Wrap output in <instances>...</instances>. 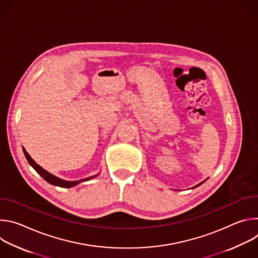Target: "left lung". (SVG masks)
<instances>
[{"label":"left lung","mask_w":258,"mask_h":258,"mask_svg":"<svg viewBox=\"0 0 258 258\" xmlns=\"http://www.w3.org/2000/svg\"><path fill=\"white\" fill-rule=\"evenodd\" d=\"M206 179H207V178H206ZM206 179H205V180H203V181H201V182H199V183H198V185H196V186H194V187H193V188H192V189H194V188H197V187H199V186H200V185H202V183H203V182H204V181H206Z\"/></svg>","instance_id":"8db88e82"}]
</instances>
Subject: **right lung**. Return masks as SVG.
<instances>
[{
    "mask_svg": "<svg viewBox=\"0 0 258 258\" xmlns=\"http://www.w3.org/2000/svg\"><path fill=\"white\" fill-rule=\"evenodd\" d=\"M23 150V153L28 161V163L32 166V168L38 172L45 180H47L49 183H51V185H54V186H57V187H61V188H72L75 187L77 185H79V183L83 182V181H86V180H89V179H92L94 177H96L98 174H95V175H92V176H89V177H86V178H82V179H79V180H65V179H62L52 173H50L49 171H47L46 169H44L42 166H40L38 163H36L30 156L29 154L26 152V150L24 148H22Z\"/></svg>",
    "mask_w": 258,
    "mask_h": 258,
    "instance_id": "1",
    "label": "right lung"
}]
</instances>
